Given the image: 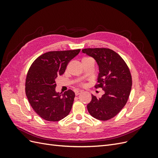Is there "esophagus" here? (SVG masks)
I'll return each instance as SVG.
<instances>
[{
    "mask_svg": "<svg viewBox=\"0 0 158 158\" xmlns=\"http://www.w3.org/2000/svg\"><path fill=\"white\" fill-rule=\"evenodd\" d=\"M81 93H82V91H81V90H76L75 91V95H78Z\"/></svg>",
    "mask_w": 158,
    "mask_h": 158,
    "instance_id": "esophagus-1",
    "label": "esophagus"
}]
</instances>
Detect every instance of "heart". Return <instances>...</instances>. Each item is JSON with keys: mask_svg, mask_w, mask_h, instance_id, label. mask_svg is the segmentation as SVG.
<instances>
[{"mask_svg": "<svg viewBox=\"0 0 158 158\" xmlns=\"http://www.w3.org/2000/svg\"><path fill=\"white\" fill-rule=\"evenodd\" d=\"M89 58H90V57H84V58L82 59V60L83 59H89Z\"/></svg>", "mask_w": 158, "mask_h": 158, "instance_id": "b5f03b06", "label": "heart"}]
</instances>
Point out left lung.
<instances>
[{"instance_id": "8db88e82", "label": "left lung", "mask_w": 158, "mask_h": 158, "mask_svg": "<svg viewBox=\"0 0 158 158\" xmlns=\"http://www.w3.org/2000/svg\"><path fill=\"white\" fill-rule=\"evenodd\" d=\"M82 52L93 57L99 66L98 84L104 94L98 98L92 95V101L87 106L89 113L101 121L111 119L126 105L132 88L130 70L122 57L107 48H88Z\"/></svg>"}]
</instances>
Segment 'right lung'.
Returning <instances> with one entry per match:
<instances>
[{
	"instance_id": "obj_1",
	"label": "right lung",
	"mask_w": 158,
	"mask_h": 158,
	"mask_svg": "<svg viewBox=\"0 0 158 158\" xmlns=\"http://www.w3.org/2000/svg\"><path fill=\"white\" fill-rule=\"evenodd\" d=\"M80 49L49 51L33 61L27 72L26 94L31 107L44 120L59 121L69 114L75 94L69 89L64 94L55 91V79L63 74L69 62Z\"/></svg>"
}]
</instances>
